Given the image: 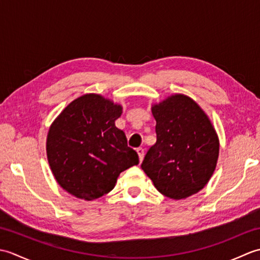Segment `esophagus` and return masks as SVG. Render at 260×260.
<instances>
[{"instance_id": "esophagus-1", "label": "esophagus", "mask_w": 260, "mask_h": 260, "mask_svg": "<svg viewBox=\"0 0 260 260\" xmlns=\"http://www.w3.org/2000/svg\"><path fill=\"white\" fill-rule=\"evenodd\" d=\"M136 152H137V154H139V156H140V161L142 162V161H143V158H144V153H145L144 148H143V147L136 148Z\"/></svg>"}]
</instances>
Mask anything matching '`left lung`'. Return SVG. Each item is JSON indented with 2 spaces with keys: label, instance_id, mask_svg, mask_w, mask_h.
<instances>
[{
  "label": "left lung",
  "instance_id": "obj_1",
  "mask_svg": "<svg viewBox=\"0 0 260 260\" xmlns=\"http://www.w3.org/2000/svg\"><path fill=\"white\" fill-rule=\"evenodd\" d=\"M152 113L156 120V143L141 168L159 193L174 200L203 189L215 169L218 136L196 102L184 95L171 96Z\"/></svg>",
  "mask_w": 260,
  "mask_h": 260
}]
</instances>
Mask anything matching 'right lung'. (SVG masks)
I'll use <instances>...</instances> for the list:
<instances>
[{"label": "right lung", "mask_w": 260, "mask_h": 260, "mask_svg": "<svg viewBox=\"0 0 260 260\" xmlns=\"http://www.w3.org/2000/svg\"><path fill=\"white\" fill-rule=\"evenodd\" d=\"M121 107L99 95L70 103L53 121L47 137L49 165L70 194L95 200L110 192L118 175L139 164L123 131L115 126Z\"/></svg>", "instance_id": "1"}]
</instances>
